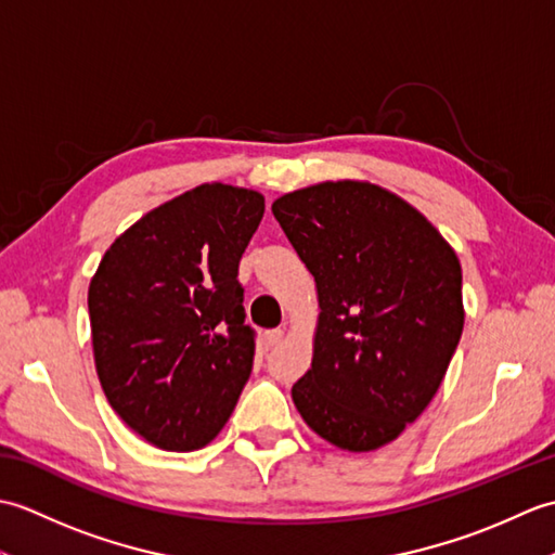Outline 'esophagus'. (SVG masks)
I'll use <instances>...</instances> for the list:
<instances>
[{
  "label": "esophagus",
  "instance_id": "34e87169",
  "mask_svg": "<svg viewBox=\"0 0 555 555\" xmlns=\"http://www.w3.org/2000/svg\"><path fill=\"white\" fill-rule=\"evenodd\" d=\"M281 340H284V332H281V328H271V332L264 334V346L267 348H276Z\"/></svg>",
  "mask_w": 555,
  "mask_h": 555
}]
</instances>
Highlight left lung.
I'll list each match as a JSON object with an SVG mask.
<instances>
[{"mask_svg":"<svg viewBox=\"0 0 555 555\" xmlns=\"http://www.w3.org/2000/svg\"><path fill=\"white\" fill-rule=\"evenodd\" d=\"M271 211L322 310L293 403L328 443L376 451L422 415L451 364L465 324L457 255L415 207L372 183H317Z\"/></svg>","mask_w":555,"mask_h":555,"instance_id":"8db88e82","label":"left lung"}]
</instances>
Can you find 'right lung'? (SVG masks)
<instances>
[{
    "instance_id": "1",
    "label": "right lung",
    "mask_w": 555,
    "mask_h": 555,
    "mask_svg": "<svg viewBox=\"0 0 555 555\" xmlns=\"http://www.w3.org/2000/svg\"><path fill=\"white\" fill-rule=\"evenodd\" d=\"M262 215L255 191L197 185L121 233L90 281L104 396L162 451L207 446L250 379L255 332L238 262Z\"/></svg>"
}]
</instances>
